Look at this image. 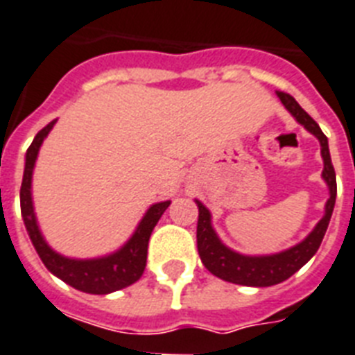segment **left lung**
Segmentation results:
<instances>
[{"mask_svg": "<svg viewBox=\"0 0 355 355\" xmlns=\"http://www.w3.org/2000/svg\"><path fill=\"white\" fill-rule=\"evenodd\" d=\"M277 98L285 105L294 119L303 125L310 134H314L321 145V157H323V180L329 184L330 198L324 205V216L319 219L314 230L304 237L303 241L286 248L277 254H266V256H247L239 252L228 248L212 227V214L201 201L196 199L199 209L198 218V252L207 270L219 279L236 283L245 286H272L281 281L288 279L292 274L300 270L301 266L312 259L319 245L323 241L324 232L329 228L330 218H332L334 205H336V194H338V184H336V172H334L332 159H330L329 139L319 128L318 123L304 112L300 103L295 101L290 94L277 92Z\"/></svg>", "mask_w": 355, "mask_h": 355, "instance_id": "8db88e82", "label": "left lung"}]
</instances>
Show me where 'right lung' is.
Listing matches in <instances>:
<instances>
[{
  "label": "right lung",
  "mask_w": 355,
  "mask_h": 355,
  "mask_svg": "<svg viewBox=\"0 0 355 355\" xmlns=\"http://www.w3.org/2000/svg\"><path fill=\"white\" fill-rule=\"evenodd\" d=\"M55 121L58 119L49 123L45 128H41L34 137L32 145L28 146V150H26L25 172H23L21 192H19L21 216L23 221H25L26 232H28V237H31L32 245L36 248L43 265L55 277H60L61 281H65L67 285L74 286L76 290H81V292H87V294H110V292H116V290H121L132 283H136L143 276V270L146 266L148 239H150L152 230L157 225L163 212L168 209L171 201H161V203L152 205L141 218L130 239L112 254L92 257V259H74V257L61 256L60 252H55L45 241V237L40 230V225H37L34 203H32V174H34L37 154H40L41 145L55 125Z\"/></svg>",
  "instance_id": "obj_1"
}]
</instances>
